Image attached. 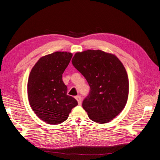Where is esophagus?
<instances>
[{"label":"esophagus","instance_id":"1","mask_svg":"<svg viewBox=\"0 0 160 160\" xmlns=\"http://www.w3.org/2000/svg\"><path fill=\"white\" fill-rule=\"evenodd\" d=\"M75 99H76V100L77 101V102H78V104H79V105H81V102H82V99H81V97L78 95V96L75 97Z\"/></svg>","mask_w":160,"mask_h":160}]
</instances>
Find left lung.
Returning a JSON list of instances; mask_svg holds the SVG:
<instances>
[{
    "label": "left lung",
    "mask_w": 160,
    "mask_h": 160,
    "mask_svg": "<svg viewBox=\"0 0 160 160\" xmlns=\"http://www.w3.org/2000/svg\"><path fill=\"white\" fill-rule=\"evenodd\" d=\"M72 63L90 87L82 105L93 122H109L124 109L129 95V79L123 63L115 55L101 50L76 52Z\"/></svg>",
    "instance_id": "left-lung-1"
}]
</instances>
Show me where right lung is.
<instances>
[{"mask_svg": "<svg viewBox=\"0 0 160 160\" xmlns=\"http://www.w3.org/2000/svg\"><path fill=\"white\" fill-rule=\"evenodd\" d=\"M69 52L57 51L41 57L32 68L27 83L29 104L36 115L51 125L68 118L77 101L67 95L62 75L71 59Z\"/></svg>", "mask_w": 160, "mask_h": 160, "instance_id": "obj_1", "label": "right lung"}]
</instances>
